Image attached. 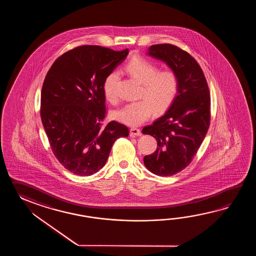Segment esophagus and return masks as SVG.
<instances>
[{
    "label": "esophagus",
    "mask_w": 256,
    "mask_h": 256,
    "mask_svg": "<svg viewBox=\"0 0 256 256\" xmlns=\"http://www.w3.org/2000/svg\"><path fill=\"white\" fill-rule=\"evenodd\" d=\"M142 134L141 130L136 128V127H132L130 129V136L134 137V136H140Z\"/></svg>",
    "instance_id": "esophagus-1"
}]
</instances>
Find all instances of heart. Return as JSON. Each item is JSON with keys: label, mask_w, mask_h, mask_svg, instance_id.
I'll return each instance as SVG.
<instances>
[{"label": "heart", "mask_w": 256, "mask_h": 256, "mask_svg": "<svg viewBox=\"0 0 256 256\" xmlns=\"http://www.w3.org/2000/svg\"><path fill=\"white\" fill-rule=\"evenodd\" d=\"M126 70L130 76L142 83L139 98L115 112L117 120L132 126H140L152 116L154 110L162 112L174 102L180 88V78L172 70H159L154 62L142 56H134ZM119 80L117 71L110 72L104 82L105 98L112 104L118 102L116 84Z\"/></svg>", "instance_id": "heart-1"}]
</instances>
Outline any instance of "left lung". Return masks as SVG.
I'll return each mask as SVG.
<instances>
[{"label":"left lung","instance_id":"8db88e82","mask_svg":"<svg viewBox=\"0 0 256 256\" xmlns=\"http://www.w3.org/2000/svg\"><path fill=\"white\" fill-rule=\"evenodd\" d=\"M147 54L163 60L180 78L168 110L142 129L158 141L156 150L144 158V166L154 174L169 176L185 169L202 146L210 122V94L200 66L185 50L158 44Z\"/></svg>","mask_w":256,"mask_h":256}]
</instances>
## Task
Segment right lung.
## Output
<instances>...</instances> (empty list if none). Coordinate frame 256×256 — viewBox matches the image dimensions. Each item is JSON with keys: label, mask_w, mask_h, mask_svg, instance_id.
<instances>
[{"label": "right lung", "mask_w": 256, "mask_h": 256, "mask_svg": "<svg viewBox=\"0 0 256 256\" xmlns=\"http://www.w3.org/2000/svg\"><path fill=\"white\" fill-rule=\"evenodd\" d=\"M129 49L115 51L80 46L61 54L44 80L40 116L56 158L73 174L88 176L102 168L112 144L129 136L116 120L102 126L104 82L126 60Z\"/></svg>", "instance_id": "obj_1"}]
</instances>
